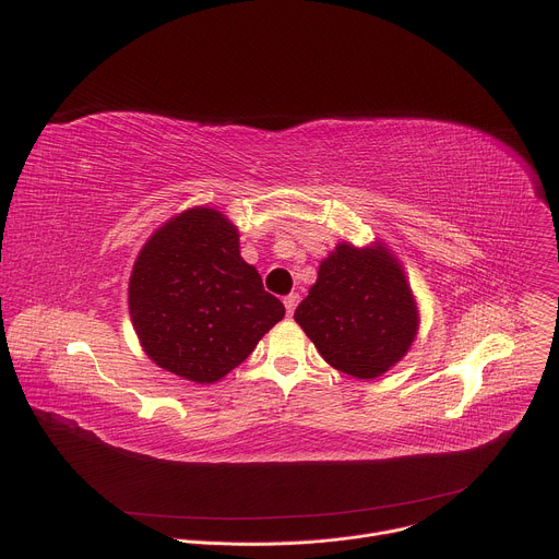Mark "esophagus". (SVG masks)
I'll return each instance as SVG.
<instances>
[{
    "mask_svg": "<svg viewBox=\"0 0 559 559\" xmlns=\"http://www.w3.org/2000/svg\"><path fill=\"white\" fill-rule=\"evenodd\" d=\"M283 302H285L287 313L292 316V313H294V309H296V305H298V294H296V292H289V294L283 298Z\"/></svg>",
    "mask_w": 559,
    "mask_h": 559,
    "instance_id": "1",
    "label": "esophagus"
}]
</instances>
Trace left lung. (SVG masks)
<instances>
[{
  "label": "left lung",
  "instance_id": "8db88e82",
  "mask_svg": "<svg viewBox=\"0 0 559 559\" xmlns=\"http://www.w3.org/2000/svg\"><path fill=\"white\" fill-rule=\"evenodd\" d=\"M294 321L334 369L373 380L407 356L420 311L401 261L384 243L343 241L321 261Z\"/></svg>",
  "mask_w": 559,
  "mask_h": 559
}]
</instances>
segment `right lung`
<instances>
[{"label":"right lung","instance_id":"right-lung-1","mask_svg":"<svg viewBox=\"0 0 559 559\" xmlns=\"http://www.w3.org/2000/svg\"><path fill=\"white\" fill-rule=\"evenodd\" d=\"M238 248L236 225L205 205L183 210L147 238L132 265L128 309L154 365L212 384L285 316Z\"/></svg>","mask_w":559,"mask_h":559}]
</instances>
